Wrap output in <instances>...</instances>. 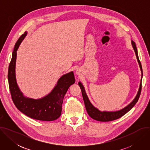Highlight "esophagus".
<instances>
[{
    "instance_id": "1",
    "label": "esophagus",
    "mask_w": 150,
    "mask_h": 150,
    "mask_svg": "<svg viewBox=\"0 0 150 150\" xmlns=\"http://www.w3.org/2000/svg\"><path fill=\"white\" fill-rule=\"evenodd\" d=\"M76 75H80V71H79V70H76Z\"/></svg>"
}]
</instances>
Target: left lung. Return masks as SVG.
Segmentation results:
<instances>
[{
  "instance_id": "1",
  "label": "left lung",
  "mask_w": 150,
  "mask_h": 150,
  "mask_svg": "<svg viewBox=\"0 0 150 150\" xmlns=\"http://www.w3.org/2000/svg\"><path fill=\"white\" fill-rule=\"evenodd\" d=\"M131 45H132V48L135 52V55H136V57L137 59V61L138 62L139 66V68H140V69L141 71V82H140V85H139V90H138V91L137 93L136 97H135V98L133 100V101L131 103H130L127 105L124 108H123L119 110L114 111V112L113 111V112H108V111H103L102 112V111L99 110L91 103V101L86 93V91H85V88L83 87V84L81 82H78V85H79V86L82 91V95L83 100L84 101L85 108H86V110H87V112L88 115L92 119H93L96 120H97V121H100V122H109V121H112V120L117 119L129 112L135 105V104L137 103V101L139 98L141 92V87H142L141 86V81H142V69L141 62L139 60L136 45L135 43V42H134L132 40H131Z\"/></svg>"
}]
</instances>
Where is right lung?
Masks as SVG:
<instances>
[{
    "instance_id": "1",
    "label": "right lung",
    "mask_w": 150,
    "mask_h": 150,
    "mask_svg": "<svg viewBox=\"0 0 150 150\" xmlns=\"http://www.w3.org/2000/svg\"><path fill=\"white\" fill-rule=\"evenodd\" d=\"M27 34L25 31L16 41L9 66L8 78L12 99L16 108L26 116L42 121L54 120L61 115L64 96L69 87L75 82L74 74L71 71L63 75L52 91L43 97L34 99L24 96L17 84L15 66L16 52Z\"/></svg>"
}]
</instances>
